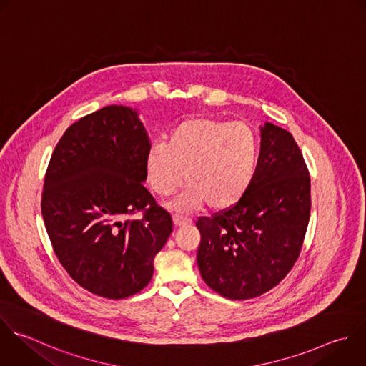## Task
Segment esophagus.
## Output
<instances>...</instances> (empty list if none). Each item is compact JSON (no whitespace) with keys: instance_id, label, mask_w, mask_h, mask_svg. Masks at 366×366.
<instances>
[{"instance_id":"34e87169","label":"esophagus","mask_w":366,"mask_h":366,"mask_svg":"<svg viewBox=\"0 0 366 366\" xmlns=\"http://www.w3.org/2000/svg\"><path fill=\"white\" fill-rule=\"evenodd\" d=\"M192 220L190 219H186V217H182V216H173V224L174 227H183L186 224H189Z\"/></svg>"}]
</instances>
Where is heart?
I'll list each match as a JSON object with an SVG mask.
<instances>
[{"mask_svg": "<svg viewBox=\"0 0 366 366\" xmlns=\"http://www.w3.org/2000/svg\"><path fill=\"white\" fill-rule=\"evenodd\" d=\"M257 154L256 133L246 123L192 117L172 130L167 143L150 147L146 173L150 187L162 197L173 194L183 180L187 183L174 209L207 203L219 212L244 196L254 179Z\"/></svg>", "mask_w": 366, "mask_h": 366, "instance_id": "heart-1", "label": "heart"}]
</instances>
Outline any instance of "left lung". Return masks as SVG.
<instances>
[{
	"mask_svg": "<svg viewBox=\"0 0 366 366\" xmlns=\"http://www.w3.org/2000/svg\"><path fill=\"white\" fill-rule=\"evenodd\" d=\"M254 179L244 196L196 226L197 266L206 285L233 300L274 287L299 257L310 216V179L293 136L260 126Z\"/></svg>",
	"mask_w": 366,
	"mask_h": 366,
	"instance_id": "left-lung-1",
	"label": "left lung"
}]
</instances>
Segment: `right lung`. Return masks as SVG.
I'll list each match as a JSON object with an SVG mask.
<instances>
[{
  "label": "right lung",
  "mask_w": 366,
  "mask_h": 366,
  "mask_svg": "<svg viewBox=\"0 0 366 366\" xmlns=\"http://www.w3.org/2000/svg\"><path fill=\"white\" fill-rule=\"evenodd\" d=\"M150 147L139 112L112 104L71 124L47 169L41 213L54 252L80 286L107 299L147 286L173 230L143 184ZM140 209L142 219L124 220Z\"/></svg>",
  "instance_id": "1"
}]
</instances>
